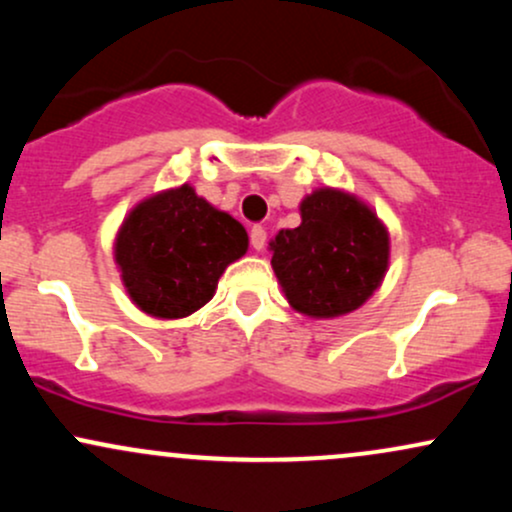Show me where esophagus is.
Wrapping results in <instances>:
<instances>
[{
    "label": "esophagus",
    "instance_id": "obj_1",
    "mask_svg": "<svg viewBox=\"0 0 512 512\" xmlns=\"http://www.w3.org/2000/svg\"><path fill=\"white\" fill-rule=\"evenodd\" d=\"M264 243H267V231H264L262 226H252V231H250V245H252V248L260 252V250H264Z\"/></svg>",
    "mask_w": 512,
    "mask_h": 512
}]
</instances>
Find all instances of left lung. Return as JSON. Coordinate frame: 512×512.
Returning a JSON list of instances; mask_svg holds the SVG:
<instances>
[{
    "label": "left lung",
    "instance_id": "left-lung-1",
    "mask_svg": "<svg viewBox=\"0 0 512 512\" xmlns=\"http://www.w3.org/2000/svg\"><path fill=\"white\" fill-rule=\"evenodd\" d=\"M272 267L298 313L339 317L373 296L390 262V236L354 195L322 187L301 202V226L279 231Z\"/></svg>",
    "mask_w": 512,
    "mask_h": 512
}]
</instances>
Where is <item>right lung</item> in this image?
<instances>
[{
  "instance_id": "1",
  "label": "right lung",
  "mask_w": 512,
  "mask_h": 512,
  "mask_svg": "<svg viewBox=\"0 0 512 512\" xmlns=\"http://www.w3.org/2000/svg\"><path fill=\"white\" fill-rule=\"evenodd\" d=\"M245 250V228L182 185L129 211L115 240V262L139 310L175 320L209 303L223 269Z\"/></svg>"
}]
</instances>
